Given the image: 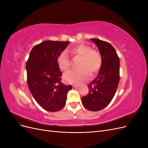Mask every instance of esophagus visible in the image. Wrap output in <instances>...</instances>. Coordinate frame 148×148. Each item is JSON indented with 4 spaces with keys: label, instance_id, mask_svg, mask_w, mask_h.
Returning <instances> with one entry per match:
<instances>
[{
    "label": "esophagus",
    "instance_id": "obj_1",
    "mask_svg": "<svg viewBox=\"0 0 148 148\" xmlns=\"http://www.w3.org/2000/svg\"><path fill=\"white\" fill-rule=\"evenodd\" d=\"M79 86V85H78V84H75V85H73V87L74 88H77Z\"/></svg>",
    "mask_w": 148,
    "mask_h": 148
}]
</instances>
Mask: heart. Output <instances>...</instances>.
<instances>
[{"instance_id": "1", "label": "heart", "mask_w": 148, "mask_h": 148, "mask_svg": "<svg viewBox=\"0 0 148 148\" xmlns=\"http://www.w3.org/2000/svg\"><path fill=\"white\" fill-rule=\"evenodd\" d=\"M71 54L81 57L78 67V69L67 71L64 76L65 82L71 84H80L99 70L102 59L101 53L84 44L76 46L69 51ZM57 62L60 70L66 71L70 68V61L66 52H62L57 57Z\"/></svg>"}]
</instances>
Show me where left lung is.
Masks as SVG:
<instances>
[{"mask_svg":"<svg viewBox=\"0 0 148 148\" xmlns=\"http://www.w3.org/2000/svg\"><path fill=\"white\" fill-rule=\"evenodd\" d=\"M101 53L102 62L97 77L88 84L89 94L82 98L86 109L99 111L112 100L120 80V60L114 47L109 42L92 38Z\"/></svg>","mask_w":148,"mask_h":148,"instance_id":"left-lung-1","label":"left lung"}]
</instances>
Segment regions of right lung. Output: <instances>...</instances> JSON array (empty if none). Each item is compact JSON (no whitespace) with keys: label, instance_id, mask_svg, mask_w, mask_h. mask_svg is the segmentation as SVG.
<instances>
[{"label":"right lung","instance_id":"obj_1","mask_svg":"<svg viewBox=\"0 0 148 148\" xmlns=\"http://www.w3.org/2000/svg\"><path fill=\"white\" fill-rule=\"evenodd\" d=\"M69 41H45L31 51L26 67L27 83L31 93L44 110L57 112L64 107L67 92L71 85L62 83L61 71L57 59Z\"/></svg>","mask_w":148,"mask_h":148}]
</instances>
